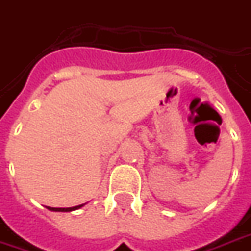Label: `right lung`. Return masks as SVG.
Returning a JSON list of instances; mask_svg holds the SVG:
<instances>
[{"label":"right lung","mask_w":251,"mask_h":251,"mask_svg":"<svg viewBox=\"0 0 251 251\" xmlns=\"http://www.w3.org/2000/svg\"><path fill=\"white\" fill-rule=\"evenodd\" d=\"M83 206V204H80V206H75V207H68V208H58V207H48L49 210H52V211H72V210H77Z\"/></svg>","instance_id":"right-lung-1"}]
</instances>
